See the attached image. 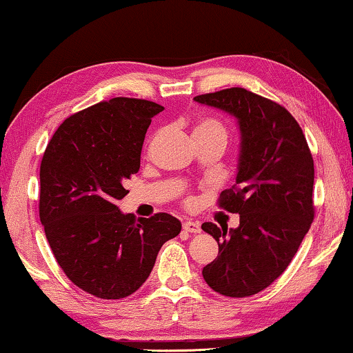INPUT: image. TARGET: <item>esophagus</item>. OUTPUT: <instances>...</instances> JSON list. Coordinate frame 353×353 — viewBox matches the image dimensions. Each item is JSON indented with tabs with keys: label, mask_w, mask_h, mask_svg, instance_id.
<instances>
[{
	"label": "esophagus",
	"mask_w": 353,
	"mask_h": 353,
	"mask_svg": "<svg viewBox=\"0 0 353 353\" xmlns=\"http://www.w3.org/2000/svg\"><path fill=\"white\" fill-rule=\"evenodd\" d=\"M183 230L190 232V233H201V225L198 222L186 221V222H183Z\"/></svg>",
	"instance_id": "1"
}]
</instances>
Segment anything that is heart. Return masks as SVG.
Listing matches in <instances>:
<instances>
[{"label":"heart","mask_w":353,"mask_h":353,"mask_svg":"<svg viewBox=\"0 0 353 353\" xmlns=\"http://www.w3.org/2000/svg\"><path fill=\"white\" fill-rule=\"evenodd\" d=\"M201 134H219V136H223L227 139V126L223 125L221 120H217V118H212V117H204V118H199L198 123H196L194 126V136H201Z\"/></svg>","instance_id":"b5f03b06"}]
</instances>
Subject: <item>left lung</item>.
Returning <instances> with one entry per match:
<instances>
[{
    "mask_svg": "<svg viewBox=\"0 0 353 353\" xmlns=\"http://www.w3.org/2000/svg\"><path fill=\"white\" fill-rule=\"evenodd\" d=\"M238 120L241 132L236 181L219 208L240 214L235 230L204 222L217 258L203 269L217 294L243 299L271 285L294 259L314 219V165L301 128L287 108L230 87L194 97Z\"/></svg>",
    "mask_w": 353,
    "mask_h": 353,
    "instance_id": "left-lung-1",
    "label": "left lung"
}]
</instances>
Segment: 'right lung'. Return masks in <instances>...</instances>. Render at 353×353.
<instances>
[{"instance_id": "1", "label": "right lung", "mask_w": 353, "mask_h": 353, "mask_svg": "<svg viewBox=\"0 0 353 353\" xmlns=\"http://www.w3.org/2000/svg\"><path fill=\"white\" fill-rule=\"evenodd\" d=\"M162 105L115 97L81 110L59 125L40 163V222L66 277L87 294L118 300L134 294L159 250L181 232L170 214H123L141 150Z\"/></svg>"}]
</instances>
